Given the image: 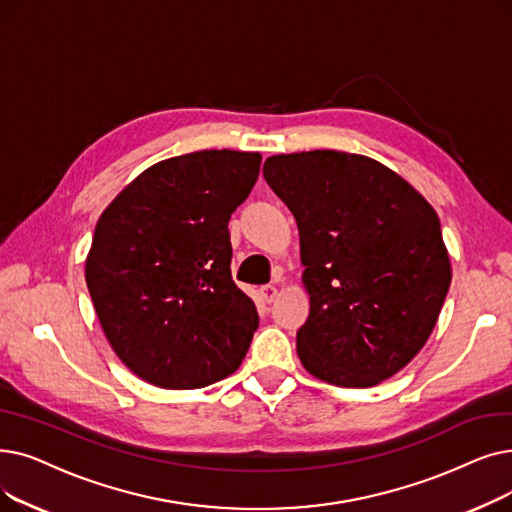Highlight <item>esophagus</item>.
Returning a JSON list of instances; mask_svg holds the SVG:
<instances>
[{
    "label": "esophagus",
    "instance_id": "esophagus-1",
    "mask_svg": "<svg viewBox=\"0 0 512 512\" xmlns=\"http://www.w3.org/2000/svg\"><path fill=\"white\" fill-rule=\"evenodd\" d=\"M261 299L265 301V303H272L276 297H278V288L276 286H272V284H265V286H261Z\"/></svg>",
    "mask_w": 512,
    "mask_h": 512
}]
</instances>
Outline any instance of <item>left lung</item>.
<instances>
[{
	"label": "left lung",
	"mask_w": 512,
	"mask_h": 512,
	"mask_svg": "<svg viewBox=\"0 0 512 512\" xmlns=\"http://www.w3.org/2000/svg\"><path fill=\"white\" fill-rule=\"evenodd\" d=\"M263 177L299 228L303 368L337 387L383 383L425 347L452 282L435 209L364 154H276Z\"/></svg>",
	"instance_id": "obj_1"
}]
</instances>
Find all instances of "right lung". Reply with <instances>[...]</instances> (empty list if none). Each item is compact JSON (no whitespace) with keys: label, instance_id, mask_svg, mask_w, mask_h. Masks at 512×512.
Here are the masks:
<instances>
[{"label":"right lung","instance_id":"add662e5","mask_svg":"<svg viewBox=\"0 0 512 512\" xmlns=\"http://www.w3.org/2000/svg\"><path fill=\"white\" fill-rule=\"evenodd\" d=\"M259 152L198 150L142 171L100 215L85 282L119 360L161 389L238 370L259 326L232 280L228 221L253 190Z\"/></svg>","mask_w":512,"mask_h":512}]
</instances>
